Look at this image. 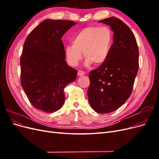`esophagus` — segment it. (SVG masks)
<instances>
[{
	"label": "esophagus",
	"instance_id": "obj_1",
	"mask_svg": "<svg viewBox=\"0 0 159 159\" xmlns=\"http://www.w3.org/2000/svg\"><path fill=\"white\" fill-rule=\"evenodd\" d=\"M85 73L84 71H81V70H79L78 72V76H81V75H85Z\"/></svg>",
	"mask_w": 159,
	"mask_h": 159
}]
</instances>
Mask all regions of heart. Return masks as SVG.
Listing matches in <instances>:
<instances>
[{
  "mask_svg": "<svg viewBox=\"0 0 159 159\" xmlns=\"http://www.w3.org/2000/svg\"><path fill=\"white\" fill-rule=\"evenodd\" d=\"M112 42L113 34L108 27H86L74 37L73 44L66 46V57L70 65L75 66L82 58L84 52L86 66H90L93 63L101 65L107 60Z\"/></svg>",
  "mask_w": 159,
  "mask_h": 159,
  "instance_id": "b5f03b06",
  "label": "heart"
}]
</instances>
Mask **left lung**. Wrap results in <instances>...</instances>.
<instances>
[{
	"instance_id": "8db88e82",
	"label": "left lung",
	"mask_w": 159,
	"mask_h": 159,
	"mask_svg": "<svg viewBox=\"0 0 159 159\" xmlns=\"http://www.w3.org/2000/svg\"><path fill=\"white\" fill-rule=\"evenodd\" d=\"M113 31V44L107 60L89 74L91 107L98 113L117 109L130 97L139 70V49L133 32L116 17L99 20Z\"/></svg>"
}]
</instances>
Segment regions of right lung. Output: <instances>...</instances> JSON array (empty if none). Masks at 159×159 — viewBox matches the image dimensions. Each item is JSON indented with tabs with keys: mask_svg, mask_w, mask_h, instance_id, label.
I'll list each match as a JSON object with an SVG mask.
<instances>
[{
	"mask_svg": "<svg viewBox=\"0 0 159 159\" xmlns=\"http://www.w3.org/2000/svg\"><path fill=\"white\" fill-rule=\"evenodd\" d=\"M71 20L46 19L28 34L20 57V82L28 100L46 113L65 103L64 88L78 71L67 64L61 37L75 25Z\"/></svg>",
	"mask_w": 159,
	"mask_h": 159,
	"instance_id": "right-lung-1",
	"label": "right lung"
}]
</instances>
